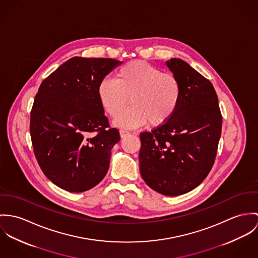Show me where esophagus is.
Instances as JSON below:
<instances>
[{"label": "esophagus", "instance_id": "esophagus-1", "mask_svg": "<svg viewBox=\"0 0 258 258\" xmlns=\"http://www.w3.org/2000/svg\"><path fill=\"white\" fill-rule=\"evenodd\" d=\"M119 135H120V138L123 139V138H125L126 136L130 135V132H127L126 130H120L119 131Z\"/></svg>", "mask_w": 258, "mask_h": 258}]
</instances>
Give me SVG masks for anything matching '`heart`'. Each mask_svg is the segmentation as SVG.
<instances>
[{"instance_id":"heart-1","label":"heart","mask_w":258,"mask_h":258,"mask_svg":"<svg viewBox=\"0 0 258 258\" xmlns=\"http://www.w3.org/2000/svg\"><path fill=\"white\" fill-rule=\"evenodd\" d=\"M97 94L102 108L112 116L130 100L132 106L115 117L114 124L134 128L146 122L150 126L165 124L179 107L182 88L171 73L146 61L134 60L116 71L115 79H102Z\"/></svg>"}]
</instances>
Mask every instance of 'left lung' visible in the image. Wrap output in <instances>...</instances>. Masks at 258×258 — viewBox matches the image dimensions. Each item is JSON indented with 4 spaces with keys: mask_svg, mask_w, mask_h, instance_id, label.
Returning <instances> with one entry per match:
<instances>
[{
    "mask_svg": "<svg viewBox=\"0 0 258 258\" xmlns=\"http://www.w3.org/2000/svg\"><path fill=\"white\" fill-rule=\"evenodd\" d=\"M166 65L181 84V101L165 124L141 134L140 169L151 189L175 197L198 187L211 171L223 119L208 79L182 59Z\"/></svg>",
    "mask_w": 258,
    "mask_h": 258,
    "instance_id": "left-lung-1",
    "label": "left lung"
}]
</instances>
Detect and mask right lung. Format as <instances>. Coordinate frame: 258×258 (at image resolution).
<instances>
[{
	"mask_svg": "<svg viewBox=\"0 0 258 258\" xmlns=\"http://www.w3.org/2000/svg\"><path fill=\"white\" fill-rule=\"evenodd\" d=\"M112 58H70L42 81L30 113L34 155L58 187L80 193L99 184L119 133L109 127L97 88L116 66Z\"/></svg>",
	"mask_w": 258,
	"mask_h": 258,
	"instance_id": "1",
	"label": "right lung"
}]
</instances>
